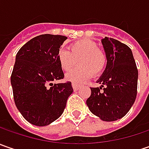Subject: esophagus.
Returning a JSON list of instances; mask_svg holds the SVG:
<instances>
[{"mask_svg": "<svg viewBox=\"0 0 149 149\" xmlns=\"http://www.w3.org/2000/svg\"><path fill=\"white\" fill-rule=\"evenodd\" d=\"M72 87H73V89L74 91H76L78 89H79V87H80V85L79 84H78L76 83H72Z\"/></svg>", "mask_w": 149, "mask_h": 149, "instance_id": "obj_1", "label": "esophagus"}]
</instances>
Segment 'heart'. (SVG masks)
<instances>
[{
	"instance_id": "b5f03b06",
	"label": "heart",
	"mask_w": 149,
	"mask_h": 149,
	"mask_svg": "<svg viewBox=\"0 0 149 149\" xmlns=\"http://www.w3.org/2000/svg\"><path fill=\"white\" fill-rule=\"evenodd\" d=\"M58 60L64 71H69L75 65L79 66L66 74V79L74 83H81L93 74L102 73L107 64L105 54L98 48V45L89 40H80L71 44L68 50H60Z\"/></svg>"
}]
</instances>
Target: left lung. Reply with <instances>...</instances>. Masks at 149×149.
<instances>
[{"mask_svg":"<svg viewBox=\"0 0 149 149\" xmlns=\"http://www.w3.org/2000/svg\"><path fill=\"white\" fill-rule=\"evenodd\" d=\"M107 65L98 79L101 86L90 88L86 100L92 113L104 121H115L129 111L134 103L138 88V69L132 50L115 39H102Z\"/></svg>","mask_w":149,"mask_h":149,"instance_id":"8db88e82","label":"left lung"}]
</instances>
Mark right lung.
<instances>
[{
  "label": "right lung",
  "instance_id": "1",
  "mask_svg": "<svg viewBox=\"0 0 149 149\" xmlns=\"http://www.w3.org/2000/svg\"><path fill=\"white\" fill-rule=\"evenodd\" d=\"M67 37L45 34L33 38L17 52L10 83L15 104L21 115L36 126H46L63 113L71 82L53 84L64 78L58 60Z\"/></svg>",
  "mask_w": 149,
  "mask_h": 149
}]
</instances>
